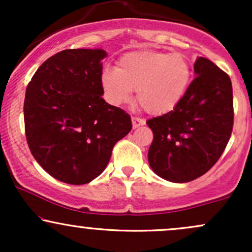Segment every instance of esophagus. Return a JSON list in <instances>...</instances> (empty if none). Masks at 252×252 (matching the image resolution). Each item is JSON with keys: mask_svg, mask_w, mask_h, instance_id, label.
Returning <instances> with one entry per match:
<instances>
[{"mask_svg": "<svg viewBox=\"0 0 252 252\" xmlns=\"http://www.w3.org/2000/svg\"><path fill=\"white\" fill-rule=\"evenodd\" d=\"M131 122H132V128H137V126H143V124H146V121L143 120V118H140V117H131Z\"/></svg>", "mask_w": 252, "mask_h": 252, "instance_id": "34e87169", "label": "esophagus"}]
</instances>
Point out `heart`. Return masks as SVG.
I'll use <instances>...</instances> for the list:
<instances>
[{"label": "heart", "mask_w": 252, "mask_h": 252, "mask_svg": "<svg viewBox=\"0 0 252 252\" xmlns=\"http://www.w3.org/2000/svg\"><path fill=\"white\" fill-rule=\"evenodd\" d=\"M192 76V65L184 54L137 51L121 57L116 68H105L100 82L109 103H126L136 90L137 102L147 112L162 115L181 102Z\"/></svg>", "instance_id": "obj_1"}]
</instances>
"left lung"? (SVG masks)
I'll return each instance as SVG.
<instances>
[{"mask_svg":"<svg viewBox=\"0 0 252 252\" xmlns=\"http://www.w3.org/2000/svg\"><path fill=\"white\" fill-rule=\"evenodd\" d=\"M196 77L174 110L150 118L148 161L158 176L189 182L215 166L233 128L232 84L227 73L206 58L194 63Z\"/></svg>","mask_w":252,"mask_h":252,"instance_id":"obj_1","label":"left lung"}]
</instances>
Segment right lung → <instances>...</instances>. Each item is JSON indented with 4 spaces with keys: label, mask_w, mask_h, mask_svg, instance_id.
Segmentation results:
<instances>
[{
    "label": "right lung",
    "mask_w": 252,
    "mask_h": 252,
    "mask_svg": "<svg viewBox=\"0 0 252 252\" xmlns=\"http://www.w3.org/2000/svg\"><path fill=\"white\" fill-rule=\"evenodd\" d=\"M103 50H65L48 58L26 89L25 131L32 155L48 174L84 185L105 169L131 130L123 109L103 99Z\"/></svg>",
    "instance_id": "add662e5"
}]
</instances>
